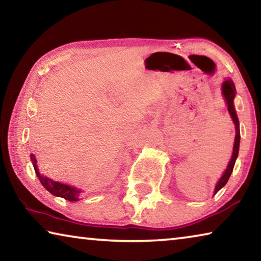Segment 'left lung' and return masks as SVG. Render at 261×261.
Listing matches in <instances>:
<instances>
[{
    "instance_id": "left-lung-1",
    "label": "left lung",
    "mask_w": 261,
    "mask_h": 261,
    "mask_svg": "<svg viewBox=\"0 0 261 261\" xmlns=\"http://www.w3.org/2000/svg\"><path fill=\"white\" fill-rule=\"evenodd\" d=\"M235 92H236L235 85H233L231 79H228V81L223 82V84H222V93H223L224 99H226V102L228 105V112H229V114H230L233 123H235L236 137H235V144H233V151H232L231 160H230V162H229V165L227 167L226 171H224V174L222 175V177L220 178L218 184H216L215 191H214L215 193L218 192L221 188H223L224 185L227 184L228 179H229V177H230V175L232 173L233 166H235V161H236L237 155H238V149H240V138H241L240 122H238V117L236 115L235 108H233V98H235Z\"/></svg>"
}]
</instances>
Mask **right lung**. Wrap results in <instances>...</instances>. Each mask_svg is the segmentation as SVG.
I'll return each mask as SVG.
<instances>
[{"instance_id": "1", "label": "right lung", "mask_w": 261, "mask_h": 261, "mask_svg": "<svg viewBox=\"0 0 261 261\" xmlns=\"http://www.w3.org/2000/svg\"><path fill=\"white\" fill-rule=\"evenodd\" d=\"M31 160L33 162V166H34V170L35 173H37V176L40 179V182L42 184V187L45 188L47 191H49L51 194H54V196L57 197H62L64 198V199H67L69 201H76L78 200V194L79 191L77 189L69 187V185H65V184H62L59 182H55V180H53L50 178L46 177V176L41 175L39 173L38 170V167H37V159L35 156L31 155Z\"/></svg>"}]
</instances>
